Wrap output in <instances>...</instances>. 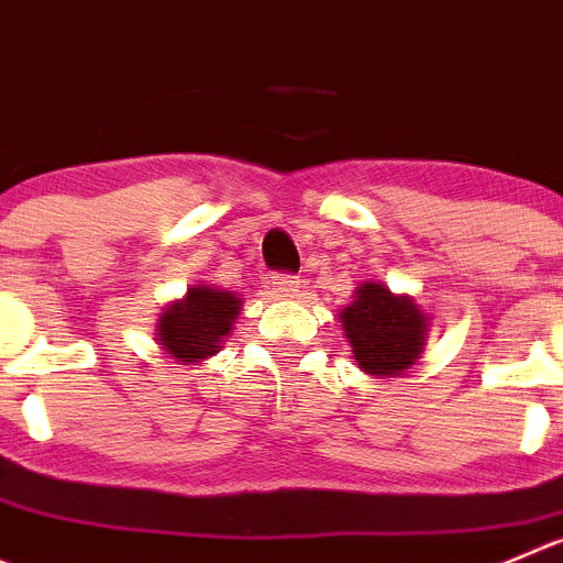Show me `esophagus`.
Segmentation results:
<instances>
[{
    "label": "esophagus",
    "mask_w": 563,
    "mask_h": 563,
    "mask_svg": "<svg viewBox=\"0 0 563 563\" xmlns=\"http://www.w3.org/2000/svg\"><path fill=\"white\" fill-rule=\"evenodd\" d=\"M298 285H301V276H296V273H271V287L282 296L296 292Z\"/></svg>",
    "instance_id": "34e87169"
}]
</instances>
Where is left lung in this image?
Wrapping results in <instances>:
<instances>
[{
  "mask_svg": "<svg viewBox=\"0 0 563 563\" xmlns=\"http://www.w3.org/2000/svg\"><path fill=\"white\" fill-rule=\"evenodd\" d=\"M356 301L340 312L353 358L371 376H400L426 345V314L406 296L384 285H362Z\"/></svg>",
  "mask_w": 563,
  "mask_h": 563,
  "instance_id": "obj_1",
  "label": "left lung"
}]
</instances>
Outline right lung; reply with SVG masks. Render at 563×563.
<instances>
[{
	"instance_id": "right-lung-1",
	"label": "right lung",
	"mask_w": 563,
	"mask_h": 563,
	"mask_svg": "<svg viewBox=\"0 0 563 563\" xmlns=\"http://www.w3.org/2000/svg\"><path fill=\"white\" fill-rule=\"evenodd\" d=\"M240 298L227 290L192 287L185 301L170 303L157 323L159 345L176 362H198L221 351L223 336L232 331Z\"/></svg>"
}]
</instances>
